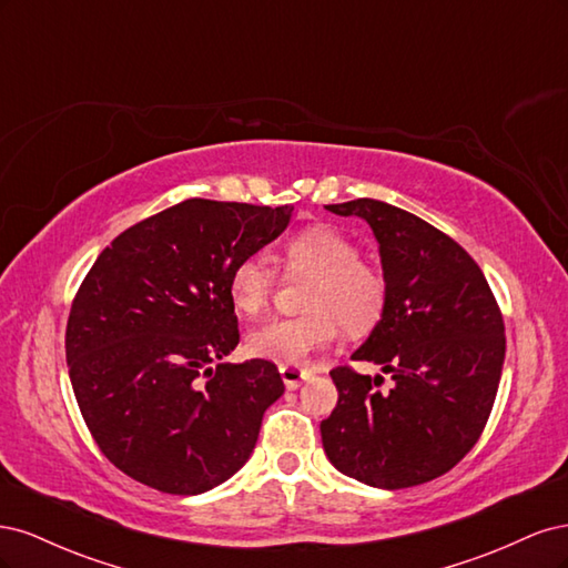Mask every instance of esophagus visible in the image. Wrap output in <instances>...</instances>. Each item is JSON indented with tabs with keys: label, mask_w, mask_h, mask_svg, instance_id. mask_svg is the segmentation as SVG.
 I'll return each instance as SVG.
<instances>
[{
	"label": "esophagus",
	"mask_w": 568,
	"mask_h": 568,
	"mask_svg": "<svg viewBox=\"0 0 568 568\" xmlns=\"http://www.w3.org/2000/svg\"><path fill=\"white\" fill-rule=\"evenodd\" d=\"M280 374H282V379H284V384H286V388H298L305 379H311V372H305V369H301V367H291V365H282L280 367Z\"/></svg>",
	"instance_id": "1"
}]
</instances>
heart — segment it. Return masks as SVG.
Listing matches in <instances>:
<instances>
[{
	"label": "heart",
	"instance_id": "obj_1",
	"mask_svg": "<svg viewBox=\"0 0 568 568\" xmlns=\"http://www.w3.org/2000/svg\"><path fill=\"white\" fill-rule=\"evenodd\" d=\"M284 267L294 277H313L305 291L311 313L274 317L248 334L253 357L277 365H301L313 351L329 346L341 329L363 336L382 320L386 282L359 261V248L334 227H307L284 246ZM274 270L263 255H246L232 267L230 298L242 315L263 313L274 291Z\"/></svg>",
	"mask_w": 568,
	"mask_h": 568
}]
</instances>
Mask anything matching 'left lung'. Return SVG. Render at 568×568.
Masks as SVG:
<instances>
[{
	"label": "left lung",
	"instance_id": "1",
	"mask_svg": "<svg viewBox=\"0 0 568 568\" xmlns=\"http://www.w3.org/2000/svg\"><path fill=\"white\" fill-rule=\"evenodd\" d=\"M363 217L379 242L386 305L353 359L382 365L393 388L351 367L332 369L334 412L320 424L334 467L398 490L450 471L490 417L505 365V322L484 272L448 234L390 203L326 205Z\"/></svg>",
	"mask_w": 568,
	"mask_h": 568
}]
</instances>
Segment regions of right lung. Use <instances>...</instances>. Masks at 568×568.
Masks as SVG:
<instances>
[{"instance_id": "obj_1", "label": "right lung", "mask_w": 568, "mask_h": 568, "mask_svg": "<svg viewBox=\"0 0 568 568\" xmlns=\"http://www.w3.org/2000/svg\"><path fill=\"white\" fill-rule=\"evenodd\" d=\"M291 213L186 199L115 236L88 272L65 326L68 374L101 453L130 478L199 495L251 457L284 382L267 359L222 363L239 343L230 274Z\"/></svg>"}]
</instances>
